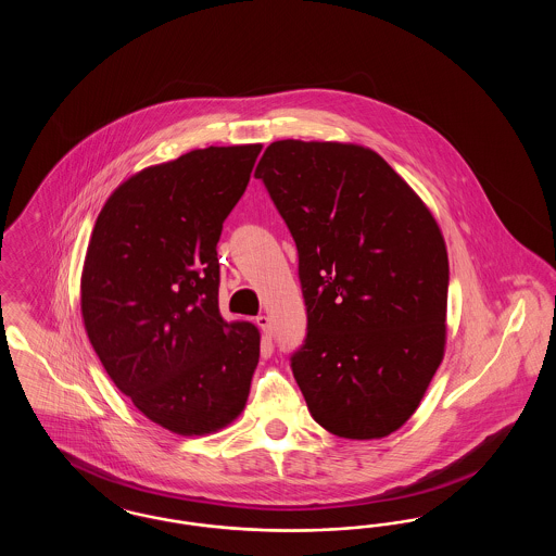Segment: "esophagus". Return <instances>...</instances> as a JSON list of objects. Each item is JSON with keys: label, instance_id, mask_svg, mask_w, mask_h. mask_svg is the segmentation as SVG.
I'll return each instance as SVG.
<instances>
[{"label": "esophagus", "instance_id": "esophagus-1", "mask_svg": "<svg viewBox=\"0 0 556 556\" xmlns=\"http://www.w3.org/2000/svg\"><path fill=\"white\" fill-rule=\"evenodd\" d=\"M256 325L261 327V331H263V338H265V340H270V336H273L270 318L266 317V315H261V317H256Z\"/></svg>", "mask_w": 556, "mask_h": 556}]
</instances>
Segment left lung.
Masks as SVG:
<instances>
[{"label":"left lung","mask_w":556,"mask_h":556,"mask_svg":"<svg viewBox=\"0 0 556 556\" xmlns=\"http://www.w3.org/2000/svg\"><path fill=\"white\" fill-rule=\"evenodd\" d=\"M298 248L306 338L291 370L318 425L386 438L444 358L448 252L424 200L377 152L283 139L254 173Z\"/></svg>","instance_id":"obj_1"}]
</instances>
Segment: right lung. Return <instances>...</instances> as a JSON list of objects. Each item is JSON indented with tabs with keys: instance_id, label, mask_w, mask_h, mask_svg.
<instances>
[{
	"instance_id": "1",
	"label": "right lung",
	"mask_w": 556,
	"mask_h": 556,
	"mask_svg": "<svg viewBox=\"0 0 556 556\" xmlns=\"http://www.w3.org/2000/svg\"><path fill=\"white\" fill-rule=\"evenodd\" d=\"M261 150L211 146L143 168L114 189L89 239V342L116 388L179 435L238 419L258 365V329L220 317L216 243Z\"/></svg>"
}]
</instances>
